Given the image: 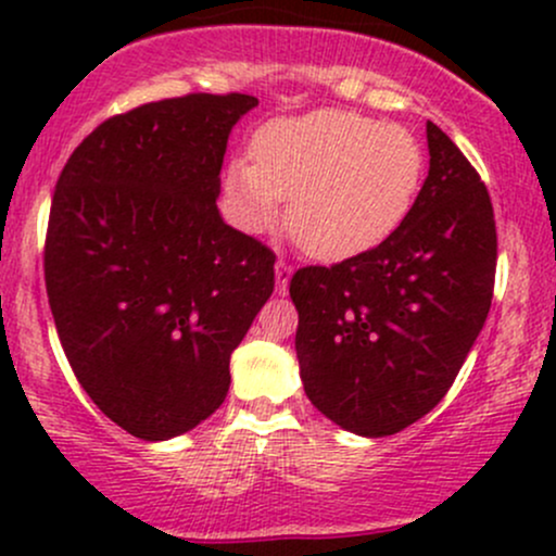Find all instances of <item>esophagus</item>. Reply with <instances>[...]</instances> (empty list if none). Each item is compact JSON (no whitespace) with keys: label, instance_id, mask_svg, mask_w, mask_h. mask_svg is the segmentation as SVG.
Returning a JSON list of instances; mask_svg holds the SVG:
<instances>
[{"label":"esophagus","instance_id":"34e87169","mask_svg":"<svg viewBox=\"0 0 556 556\" xmlns=\"http://www.w3.org/2000/svg\"><path fill=\"white\" fill-rule=\"evenodd\" d=\"M292 266L285 264V261H277V266H274V290H277V295H287V287H290V279H292Z\"/></svg>","mask_w":556,"mask_h":556}]
</instances>
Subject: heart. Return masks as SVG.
<instances>
[{"label":"heart","instance_id":"heart-1","mask_svg":"<svg viewBox=\"0 0 556 556\" xmlns=\"http://www.w3.org/2000/svg\"><path fill=\"white\" fill-rule=\"evenodd\" d=\"M251 154L253 164L232 162L225 180L240 222L258 232L290 201V235L318 261L384 242L410 214L426 172L424 146L407 127L344 110L274 119Z\"/></svg>","mask_w":556,"mask_h":556}]
</instances>
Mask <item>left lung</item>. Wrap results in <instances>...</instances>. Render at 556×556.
I'll list each match as a JSON object with an SVG mask.
<instances>
[{"instance_id": "obj_1", "label": "left lung", "mask_w": 556, "mask_h": 556, "mask_svg": "<svg viewBox=\"0 0 556 556\" xmlns=\"http://www.w3.org/2000/svg\"><path fill=\"white\" fill-rule=\"evenodd\" d=\"M429 177L384 242L290 279L308 400L344 431L392 437L442 402L483 329L496 271L486 185L426 123Z\"/></svg>"}]
</instances>
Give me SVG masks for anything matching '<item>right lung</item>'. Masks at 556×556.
<instances>
[{"instance_id": "right-lung-1", "label": "right lung", "mask_w": 556, "mask_h": 556, "mask_svg": "<svg viewBox=\"0 0 556 556\" xmlns=\"http://www.w3.org/2000/svg\"><path fill=\"white\" fill-rule=\"evenodd\" d=\"M258 106L188 93L101 123L62 169L43 277L62 348L106 418L180 437L229 392V358L274 292V253L222 219L227 138Z\"/></svg>"}]
</instances>
